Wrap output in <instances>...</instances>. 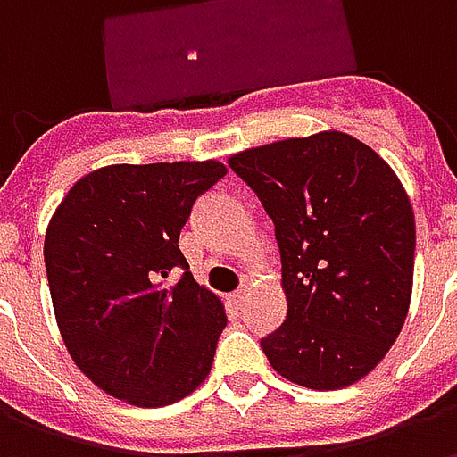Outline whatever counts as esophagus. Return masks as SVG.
Returning a JSON list of instances; mask_svg holds the SVG:
<instances>
[{
	"instance_id": "1",
	"label": "esophagus",
	"mask_w": 457,
	"mask_h": 457,
	"mask_svg": "<svg viewBox=\"0 0 457 457\" xmlns=\"http://www.w3.org/2000/svg\"><path fill=\"white\" fill-rule=\"evenodd\" d=\"M245 298H247V288H239L237 294H232V296H229V301H232L235 306H239V303H242Z\"/></svg>"
}]
</instances>
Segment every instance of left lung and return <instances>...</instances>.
I'll use <instances>...</instances> for the list:
<instances>
[{"mask_svg": "<svg viewBox=\"0 0 457 457\" xmlns=\"http://www.w3.org/2000/svg\"><path fill=\"white\" fill-rule=\"evenodd\" d=\"M274 220L287 320L262 337L269 364L308 389L370 374L402 333L416 222L402 180L367 144L318 131L229 156Z\"/></svg>", "mask_w": 457, "mask_h": 457, "instance_id": "1", "label": "left lung"}]
</instances>
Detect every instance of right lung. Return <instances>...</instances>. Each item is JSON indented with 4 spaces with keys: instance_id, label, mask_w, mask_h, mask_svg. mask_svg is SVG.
I'll use <instances>...</instances> for the list:
<instances>
[{
    "instance_id": "right-lung-1",
    "label": "right lung",
    "mask_w": 457,
    "mask_h": 457,
    "mask_svg": "<svg viewBox=\"0 0 457 457\" xmlns=\"http://www.w3.org/2000/svg\"><path fill=\"white\" fill-rule=\"evenodd\" d=\"M228 173L220 161L114 163L68 190L48 222L55 323L78 370L134 406H169L205 382L225 308L179 247L193 203ZM184 277L165 284L170 270Z\"/></svg>"
}]
</instances>
